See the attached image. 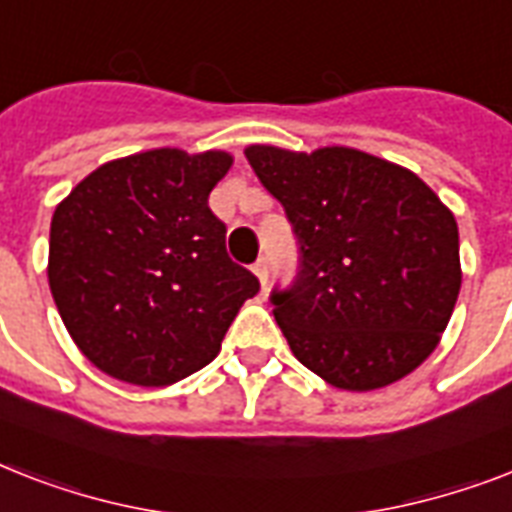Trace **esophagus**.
I'll return each mask as SVG.
<instances>
[{"label":"esophagus","instance_id":"obj_1","mask_svg":"<svg viewBox=\"0 0 512 512\" xmlns=\"http://www.w3.org/2000/svg\"><path fill=\"white\" fill-rule=\"evenodd\" d=\"M252 273H255L257 281H260V284L265 287V284H268V260H265V257H260V260L252 265Z\"/></svg>","mask_w":512,"mask_h":512}]
</instances>
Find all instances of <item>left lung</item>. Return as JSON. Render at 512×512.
<instances>
[{"instance_id": "1", "label": "left lung", "mask_w": 512, "mask_h": 512, "mask_svg": "<svg viewBox=\"0 0 512 512\" xmlns=\"http://www.w3.org/2000/svg\"><path fill=\"white\" fill-rule=\"evenodd\" d=\"M244 156L300 244L295 284L271 295L297 361L350 393L412 374L462 287L452 209L412 170L358 148L255 143Z\"/></svg>"}]
</instances>
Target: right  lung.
<instances>
[{"label": "right lung", "instance_id": "obj_1", "mask_svg": "<svg viewBox=\"0 0 512 512\" xmlns=\"http://www.w3.org/2000/svg\"><path fill=\"white\" fill-rule=\"evenodd\" d=\"M228 151L154 148L100 164L50 223L52 300L90 364L167 388L199 372L260 281L225 255L207 199Z\"/></svg>", "mask_w": 512, "mask_h": 512}]
</instances>
